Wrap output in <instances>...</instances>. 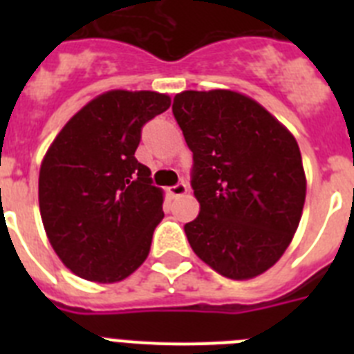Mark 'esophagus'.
<instances>
[{"mask_svg":"<svg viewBox=\"0 0 354 354\" xmlns=\"http://www.w3.org/2000/svg\"><path fill=\"white\" fill-rule=\"evenodd\" d=\"M187 193V186L184 183H179L175 184V186L168 187V195L171 196V198H177V196H183Z\"/></svg>","mask_w":354,"mask_h":354,"instance_id":"34e87169","label":"esophagus"}]
</instances>
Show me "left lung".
<instances>
[{
  "mask_svg": "<svg viewBox=\"0 0 354 354\" xmlns=\"http://www.w3.org/2000/svg\"><path fill=\"white\" fill-rule=\"evenodd\" d=\"M174 117L193 152L200 212L184 225L196 257L250 280L277 264L301 220L306 177L296 138L252 97L184 90Z\"/></svg>",
  "mask_w": 354,
  "mask_h": 354,
  "instance_id": "left-lung-1",
  "label": "left lung"
}]
</instances>
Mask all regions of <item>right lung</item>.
I'll use <instances>...</instances> for the list:
<instances>
[{"label":"right lung","mask_w":354,"mask_h":354,"mask_svg":"<svg viewBox=\"0 0 354 354\" xmlns=\"http://www.w3.org/2000/svg\"><path fill=\"white\" fill-rule=\"evenodd\" d=\"M170 104L167 93L109 90L84 104L44 156V230L65 268L80 278L120 282L149 257L165 196L134 152L143 124Z\"/></svg>","instance_id":"right-lung-1"}]
</instances>
